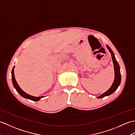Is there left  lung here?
Returning <instances> with one entry per match:
<instances>
[{
  "instance_id": "1",
  "label": "left lung",
  "mask_w": 135,
  "mask_h": 135,
  "mask_svg": "<svg viewBox=\"0 0 135 135\" xmlns=\"http://www.w3.org/2000/svg\"><path fill=\"white\" fill-rule=\"evenodd\" d=\"M107 47L108 49L110 51V52L111 53V57L112 59H113V61L114 63V71H115V78H114V81L113 85L111 86V88L109 89L106 91L105 93L102 94V95H100V96L97 97V98L100 99V98H103L105 96H109L111 94L113 93H114L115 91L118 88L119 86V85H120V83H121V73H120V67L119 65L118 64V62L115 59V56H114V54L113 53V51H112L111 49V48L108 46V45H107Z\"/></svg>"
}]
</instances>
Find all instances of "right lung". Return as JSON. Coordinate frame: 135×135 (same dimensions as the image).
<instances>
[{
  "mask_svg": "<svg viewBox=\"0 0 135 135\" xmlns=\"http://www.w3.org/2000/svg\"><path fill=\"white\" fill-rule=\"evenodd\" d=\"M14 66L12 70V71H11V77H12V82H13V84L14 87L15 88V89H16V90L17 91V92H18L20 95L21 96H22L24 98H26V99H30L31 100H33V101H39L40 100V99L42 98V97H44V96H41V97H34L32 96H31L30 94H28L27 93H26L25 92L22 90L21 88H20V86H18V84H17V81H16V79H15V76H14Z\"/></svg>",
  "mask_w": 135,
  "mask_h": 135,
  "instance_id": "1",
  "label": "right lung"
}]
</instances>
